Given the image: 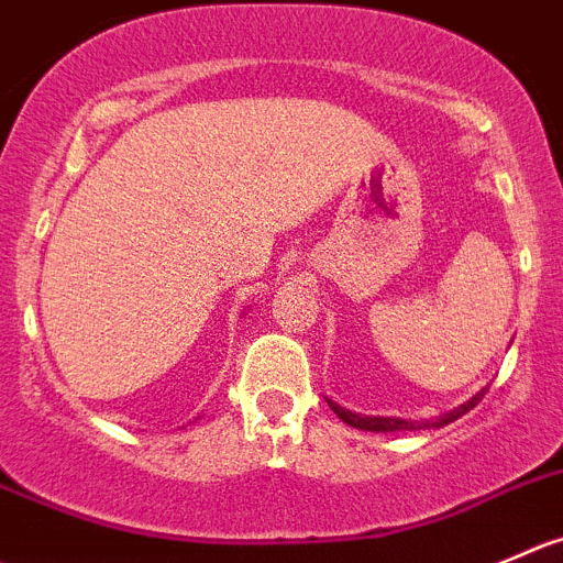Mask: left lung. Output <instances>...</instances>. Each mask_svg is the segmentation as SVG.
I'll return each mask as SVG.
<instances>
[{
    "mask_svg": "<svg viewBox=\"0 0 563 563\" xmlns=\"http://www.w3.org/2000/svg\"><path fill=\"white\" fill-rule=\"evenodd\" d=\"M482 398H484V390L476 393V396H473L467 404L456 407L454 412H449V415H443V418L432 420V423H429V420H427V423H409V420H398V418H360V415L349 412V409L338 407V404H332V401H330V407H332V412H335L338 418L343 420V423H349V427H354V429H365V432H396V429L445 427V423H451V420H456V418H462V415H465V412H471V409L476 407V404L482 401Z\"/></svg>",
    "mask_w": 563,
    "mask_h": 563,
    "instance_id": "1",
    "label": "left lung"
}]
</instances>
